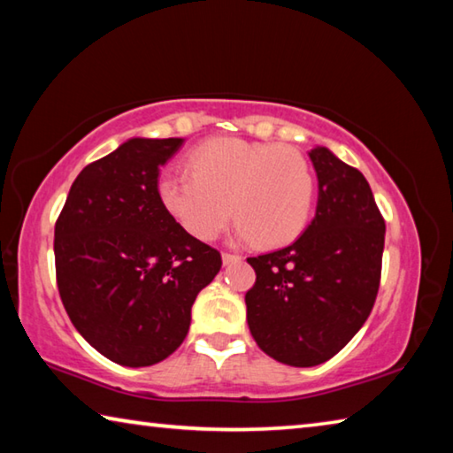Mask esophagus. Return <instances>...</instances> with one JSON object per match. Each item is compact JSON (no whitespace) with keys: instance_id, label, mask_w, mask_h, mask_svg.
<instances>
[{"instance_id":"obj_1","label":"esophagus","mask_w":453,"mask_h":453,"mask_svg":"<svg viewBox=\"0 0 453 453\" xmlns=\"http://www.w3.org/2000/svg\"><path fill=\"white\" fill-rule=\"evenodd\" d=\"M221 259H224V265H232V264H237V262H242V256H237V254H227V251H226V254L224 256H221Z\"/></svg>"}]
</instances>
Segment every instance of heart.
<instances>
[{
    "label": "heart",
    "instance_id": "heart-1",
    "mask_svg": "<svg viewBox=\"0 0 453 453\" xmlns=\"http://www.w3.org/2000/svg\"><path fill=\"white\" fill-rule=\"evenodd\" d=\"M189 173H164V210L197 240L210 242L234 218L240 240L264 248L294 242L308 226L316 178L300 151L240 137H218L188 157Z\"/></svg>",
    "mask_w": 453,
    "mask_h": 453
}]
</instances>
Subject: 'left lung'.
<instances>
[{"instance_id":"1","label":"left lung","mask_w":453,"mask_h":453,"mask_svg":"<svg viewBox=\"0 0 453 453\" xmlns=\"http://www.w3.org/2000/svg\"><path fill=\"white\" fill-rule=\"evenodd\" d=\"M318 175L316 218L297 240L248 257L250 332L281 364L327 362L365 324L380 288L386 221L362 172L324 145L310 150Z\"/></svg>"}]
</instances>
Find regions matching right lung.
Wrapping results in <instances>:
<instances>
[{
    "label": "right lung",
    "mask_w": 453,
    "mask_h": 453,
    "mask_svg": "<svg viewBox=\"0 0 453 453\" xmlns=\"http://www.w3.org/2000/svg\"><path fill=\"white\" fill-rule=\"evenodd\" d=\"M181 137H132L72 183L56 224L64 308L91 348L145 367L186 340L191 305L221 267L218 250L189 235L157 196L159 167Z\"/></svg>",
    "instance_id": "1"
}]
</instances>
